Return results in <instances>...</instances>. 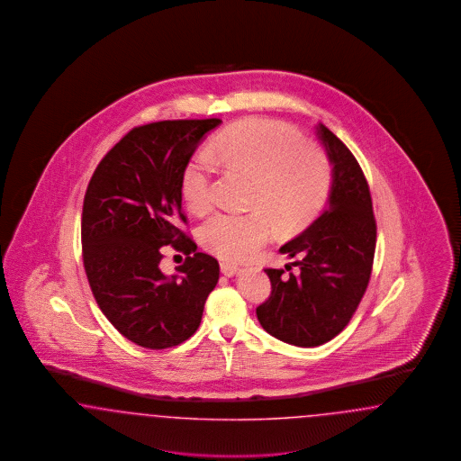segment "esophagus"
<instances>
[{
    "label": "esophagus",
    "mask_w": 461,
    "mask_h": 461,
    "mask_svg": "<svg viewBox=\"0 0 461 461\" xmlns=\"http://www.w3.org/2000/svg\"><path fill=\"white\" fill-rule=\"evenodd\" d=\"M220 267H221V275H224V276L231 277L239 273V266L230 264V262H221Z\"/></svg>",
    "instance_id": "1"
}]
</instances>
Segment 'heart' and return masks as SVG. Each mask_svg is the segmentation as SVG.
Returning <instances> with one entry per match:
<instances>
[{"instance_id": "b5f03b06", "label": "heart", "mask_w": 461, "mask_h": 461, "mask_svg": "<svg viewBox=\"0 0 461 461\" xmlns=\"http://www.w3.org/2000/svg\"><path fill=\"white\" fill-rule=\"evenodd\" d=\"M212 152L230 167L254 175L250 212H216L201 226L203 249L222 260L254 256L275 233V222L296 230L326 203L332 169L328 154L303 142L295 129L264 118L241 120L214 139ZM214 165L207 152L194 154L182 173L188 205L203 212L214 201Z\"/></svg>"}]
</instances>
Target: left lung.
I'll use <instances>...</instances> for the list:
<instances>
[{
  "label": "left lung",
  "mask_w": 461,
  "mask_h": 461,
  "mask_svg": "<svg viewBox=\"0 0 461 461\" xmlns=\"http://www.w3.org/2000/svg\"><path fill=\"white\" fill-rule=\"evenodd\" d=\"M317 135L332 163L328 207L279 252L296 275L266 269L271 295L258 305L260 326L295 347H319L347 328L367 290L377 226L366 175L350 149L322 123ZM286 266V271H292Z\"/></svg>",
  "instance_id": "left-lung-1"
}]
</instances>
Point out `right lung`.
Here are the masks:
<instances>
[{
	"label": "right lung",
	"instance_id": "add662e5",
	"mask_svg": "<svg viewBox=\"0 0 461 461\" xmlns=\"http://www.w3.org/2000/svg\"><path fill=\"white\" fill-rule=\"evenodd\" d=\"M209 120H165L135 127L95 167L82 207V258L94 298L111 324L135 345L171 348L201 326L203 303L220 279L218 260L176 222L182 173L209 130ZM194 257L179 275L158 269L160 247Z\"/></svg>",
	"mask_w": 461,
	"mask_h": 461
}]
</instances>
